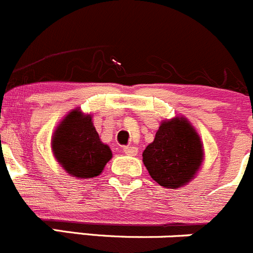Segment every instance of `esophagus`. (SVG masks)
Wrapping results in <instances>:
<instances>
[{
	"mask_svg": "<svg viewBox=\"0 0 253 253\" xmlns=\"http://www.w3.org/2000/svg\"><path fill=\"white\" fill-rule=\"evenodd\" d=\"M123 151H124L126 155H130V156L138 155V148H135V146H133V145L124 146V148H123Z\"/></svg>",
	"mask_w": 253,
	"mask_h": 253,
	"instance_id": "34e87169",
	"label": "esophagus"
}]
</instances>
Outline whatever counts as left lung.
<instances>
[{
  "instance_id": "left-lung-1",
  "label": "left lung",
  "mask_w": 253,
  "mask_h": 253,
  "mask_svg": "<svg viewBox=\"0 0 253 253\" xmlns=\"http://www.w3.org/2000/svg\"><path fill=\"white\" fill-rule=\"evenodd\" d=\"M204 156L200 135L181 115L160 123L154 141L143 151V163L160 186L179 189L195 179Z\"/></svg>"
}]
</instances>
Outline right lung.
<instances>
[{
	"instance_id": "right-lung-1",
	"label": "right lung",
	"mask_w": 253,
	"mask_h": 253,
	"mask_svg": "<svg viewBox=\"0 0 253 253\" xmlns=\"http://www.w3.org/2000/svg\"><path fill=\"white\" fill-rule=\"evenodd\" d=\"M53 156L67 174L76 179H92L103 172L113 153L93 125L92 114L79 108L71 110L52 135Z\"/></svg>"
}]
</instances>
